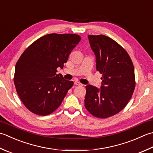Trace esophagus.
I'll list each match as a JSON object with an SVG mask.
<instances>
[{"mask_svg": "<svg viewBox=\"0 0 153 153\" xmlns=\"http://www.w3.org/2000/svg\"><path fill=\"white\" fill-rule=\"evenodd\" d=\"M74 85H78V86H82V85H83L82 84V83L78 82H74Z\"/></svg>", "mask_w": 153, "mask_h": 153, "instance_id": "1", "label": "esophagus"}]
</instances>
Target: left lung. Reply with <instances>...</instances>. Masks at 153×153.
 Returning a JSON list of instances; mask_svg holds the SVG:
<instances>
[{
    "mask_svg": "<svg viewBox=\"0 0 153 153\" xmlns=\"http://www.w3.org/2000/svg\"><path fill=\"white\" fill-rule=\"evenodd\" d=\"M96 56V69L102 74L100 89L85 86V107L97 118H108L123 109L133 94L135 76L133 62L120 44L105 35H89Z\"/></svg>",
    "mask_w": 153,
    "mask_h": 153,
    "instance_id": "obj_1",
    "label": "left lung"
}]
</instances>
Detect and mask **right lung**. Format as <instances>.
Here are the masks:
<instances>
[{
	"label": "right lung",
	"instance_id": "1",
	"mask_svg": "<svg viewBox=\"0 0 153 153\" xmlns=\"http://www.w3.org/2000/svg\"><path fill=\"white\" fill-rule=\"evenodd\" d=\"M81 40L74 34H49L25 50L15 66L14 83L25 106L36 115H50L60 105L74 85L57 74Z\"/></svg>",
	"mask_w": 153,
	"mask_h": 153
}]
</instances>
